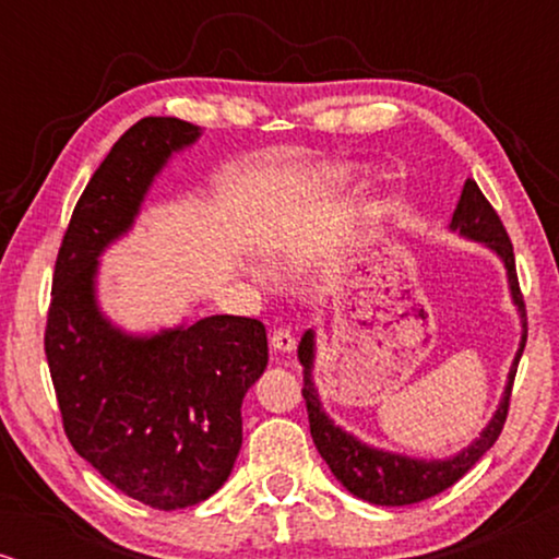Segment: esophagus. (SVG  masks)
Returning <instances> with one entry per match:
<instances>
[{
	"instance_id": "esophagus-1",
	"label": "esophagus",
	"mask_w": 559,
	"mask_h": 559,
	"mask_svg": "<svg viewBox=\"0 0 559 559\" xmlns=\"http://www.w3.org/2000/svg\"><path fill=\"white\" fill-rule=\"evenodd\" d=\"M270 343H272L274 350H280V354H289V350L295 348V335L289 333L287 328H277V331L272 333Z\"/></svg>"
}]
</instances>
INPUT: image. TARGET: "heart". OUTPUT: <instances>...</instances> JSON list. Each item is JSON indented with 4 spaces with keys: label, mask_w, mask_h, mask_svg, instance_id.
<instances>
[{
    "label": "heart",
    "mask_w": 559,
    "mask_h": 559,
    "mask_svg": "<svg viewBox=\"0 0 559 559\" xmlns=\"http://www.w3.org/2000/svg\"><path fill=\"white\" fill-rule=\"evenodd\" d=\"M266 254H270V257H274V251H272V249H266ZM249 274H251V277H254V280L259 277V272H257V270H249Z\"/></svg>",
    "instance_id": "b5f03b06"
}]
</instances>
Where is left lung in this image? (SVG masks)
Instances as JSON below:
<instances>
[{
  "label": "left lung",
  "instance_id": "8db88e82",
  "mask_svg": "<svg viewBox=\"0 0 559 559\" xmlns=\"http://www.w3.org/2000/svg\"><path fill=\"white\" fill-rule=\"evenodd\" d=\"M450 228L465 236V239L486 243L488 249L501 257L503 266H507L511 300H514L519 316H522V343H519L514 364H511L509 381L507 389H503L499 409H496L491 423L484 427L480 438L473 440L468 448H463L461 453L453 457H445V461H419V457L396 455L386 453V450L364 445V442L356 440L354 435H348L346 430H341L338 425H333V419L325 415L323 404H320L318 389L312 384L316 333H305L300 348H297L300 364L305 366L302 396L305 407H308L310 435L318 453L323 455L328 468L333 471V476L338 478L350 493L369 503H377V507H407V503L425 501L430 499V496L445 491V488L453 486L455 480H461L465 473L480 461V455H484L486 450H491L493 442L499 440L503 423H507L509 415V400L516 377V364L526 346V308L516 280L514 247H511V239L507 228L501 224L499 213L493 211V205L486 201L484 193H480L476 180L471 178L465 180L461 201H457L453 221H450Z\"/></svg>",
  "mask_w": 559,
  "mask_h": 559
}]
</instances>
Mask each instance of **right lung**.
<instances>
[{
    "mask_svg": "<svg viewBox=\"0 0 559 559\" xmlns=\"http://www.w3.org/2000/svg\"><path fill=\"white\" fill-rule=\"evenodd\" d=\"M198 136L201 129L175 117L140 119L119 136L73 209L45 325V356L75 453L129 499L159 511L201 503L231 476L243 394L270 358L254 318L211 316L129 335L98 310V254L132 228L173 152Z\"/></svg>",
    "mask_w": 559,
    "mask_h": 559,
    "instance_id": "right-lung-1",
    "label": "right lung"
}]
</instances>
